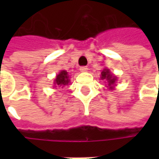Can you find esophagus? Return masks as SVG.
Masks as SVG:
<instances>
[{
  "label": "esophagus",
  "instance_id": "1",
  "mask_svg": "<svg viewBox=\"0 0 159 159\" xmlns=\"http://www.w3.org/2000/svg\"><path fill=\"white\" fill-rule=\"evenodd\" d=\"M88 70H89V68H88L87 66H81V67L80 68V70L82 71V72H86V71H88Z\"/></svg>",
  "mask_w": 159,
  "mask_h": 159
}]
</instances>
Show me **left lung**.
<instances>
[{
  "mask_svg": "<svg viewBox=\"0 0 159 159\" xmlns=\"http://www.w3.org/2000/svg\"><path fill=\"white\" fill-rule=\"evenodd\" d=\"M101 80H106L108 83V87L110 88L109 89L112 90L113 87L115 86V83L117 81V78L112 75L111 73V71L109 69H103V70L101 72Z\"/></svg>",
  "mask_w": 159,
  "mask_h": 159,
  "instance_id": "8db88e82",
  "label": "left lung"
}]
</instances>
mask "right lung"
<instances>
[{"mask_svg":"<svg viewBox=\"0 0 159 159\" xmlns=\"http://www.w3.org/2000/svg\"><path fill=\"white\" fill-rule=\"evenodd\" d=\"M69 82H70V80H69L68 72L66 70H61L56 77L54 84L58 87H64V86L68 85Z\"/></svg>","mask_w":159,"mask_h":159,"instance_id":"right-lung-1","label":"right lung"}]
</instances>
